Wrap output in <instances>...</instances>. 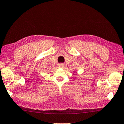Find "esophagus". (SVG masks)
<instances>
[{
  "label": "esophagus",
  "instance_id": "1",
  "mask_svg": "<svg viewBox=\"0 0 124 124\" xmlns=\"http://www.w3.org/2000/svg\"><path fill=\"white\" fill-rule=\"evenodd\" d=\"M63 64H59V67H63Z\"/></svg>",
  "mask_w": 124,
  "mask_h": 124
}]
</instances>
